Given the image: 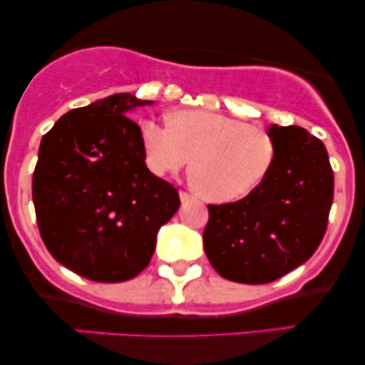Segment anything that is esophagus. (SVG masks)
<instances>
[{
    "label": "esophagus",
    "mask_w": 365,
    "mask_h": 365,
    "mask_svg": "<svg viewBox=\"0 0 365 365\" xmlns=\"http://www.w3.org/2000/svg\"><path fill=\"white\" fill-rule=\"evenodd\" d=\"M195 199H197V197L192 195V194H188V192H180V200H182L183 204L190 202V200H195Z\"/></svg>",
    "instance_id": "obj_1"
}]
</instances>
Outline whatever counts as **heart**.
I'll return each mask as SVG.
<instances>
[{
  "label": "heart",
  "instance_id": "1",
  "mask_svg": "<svg viewBox=\"0 0 365 365\" xmlns=\"http://www.w3.org/2000/svg\"><path fill=\"white\" fill-rule=\"evenodd\" d=\"M171 127L140 125L145 163L156 175L175 173L194 158L197 185L209 200L232 202L257 188L274 163V140L259 125L206 110L175 111Z\"/></svg>",
  "mask_w": 365,
  "mask_h": 365
}]
</instances>
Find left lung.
Wrapping results in <instances>:
<instances>
[{
    "instance_id": "1",
    "label": "left lung",
    "mask_w": 365,
    "mask_h": 365,
    "mask_svg": "<svg viewBox=\"0 0 365 365\" xmlns=\"http://www.w3.org/2000/svg\"><path fill=\"white\" fill-rule=\"evenodd\" d=\"M274 163L237 202L209 204L204 250L230 282H274L319 247L333 204L334 177L324 144L297 125H271Z\"/></svg>"
}]
</instances>
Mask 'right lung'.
<instances>
[{
	"instance_id": "1",
	"label": "right lung",
	"mask_w": 365,
	"mask_h": 365,
	"mask_svg": "<svg viewBox=\"0 0 365 365\" xmlns=\"http://www.w3.org/2000/svg\"><path fill=\"white\" fill-rule=\"evenodd\" d=\"M145 104L113 94L63 115L41 140L32 177L41 238L58 262L92 282L142 273L158 230L180 207L177 188L145 166L140 127L128 118Z\"/></svg>"
}]
</instances>
